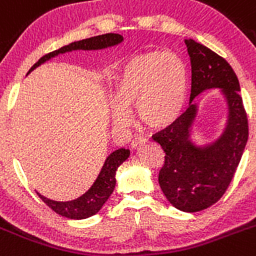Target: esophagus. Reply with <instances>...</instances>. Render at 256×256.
<instances>
[{
	"label": "esophagus",
	"instance_id": "1",
	"mask_svg": "<svg viewBox=\"0 0 256 256\" xmlns=\"http://www.w3.org/2000/svg\"><path fill=\"white\" fill-rule=\"evenodd\" d=\"M144 142H147V140L144 137H136L134 140H132V144H130V147H132L133 150L138 148V147L140 146V144H144Z\"/></svg>",
	"mask_w": 256,
	"mask_h": 256
}]
</instances>
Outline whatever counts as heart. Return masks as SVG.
Wrapping results in <instances>:
<instances>
[{
	"label": "heart",
	"mask_w": 256,
	"mask_h": 256,
	"mask_svg": "<svg viewBox=\"0 0 256 256\" xmlns=\"http://www.w3.org/2000/svg\"><path fill=\"white\" fill-rule=\"evenodd\" d=\"M189 74L182 58L174 52H148L130 58L116 80V102L112 104L116 124L126 126L130 110L151 128L174 123L186 102Z\"/></svg>",
	"instance_id": "heart-1"
}]
</instances>
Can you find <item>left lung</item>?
I'll list each match as a JSON object with an SVG mask.
<instances>
[{"label": "left lung", "instance_id": "1", "mask_svg": "<svg viewBox=\"0 0 256 256\" xmlns=\"http://www.w3.org/2000/svg\"><path fill=\"white\" fill-rule=\"evenodd\" d=\"M185 44L192 66L190 105L174 123L152 138L166 154L158 184L168 200L182 212H199L218 202L227 190L248 142L249 124L240 84L231 66L193 39H185ZM210 88H222L229 116L222 137L200 148L190 140L198 111L192 100Z\"/></svg>", "mask_w": 256, "mask_h": 256}]
</instances>
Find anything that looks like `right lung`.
Masks as SVG:
<instances>
[{"label":"right lung","mask_w":256,"mask_h":256,"mask_svg":"<svg viewBox=\"0 0 256 256\" xmlns=\"http://www.w3.org/2000/svg\"><path fill=\"white\" fill-rule=\"evenodd\" d=\"M123 42V36L119 34H114V32H109V34L98 35V36L88 38V39H82V40L74 42V43L64 46L62 48L57 49L54 52H50L48 54L43 56L40 60H38L34 66H32L30 71L36 68L38 66H40L46 60H50L52 57H56L60 53H66V52L77 50V49H82V50H95V49H104L108 46H116V44ZM29 71V72H30ZM130 157V150L119 148L110 154L108 158L105 160L104 166H102V171H100L99 176L95 180L92 186L86 192L84 196L80 198L74 199V200L70 202H56L52 199L46 198L42 194L36 193L39 198L46 203L48 207L54 210L58 214L67 217V218L72 220H84L91 217V216L96 214L102 210L105 202L109 199L112 193L114 192L116 188V172L118 170L119 166L124 162Z\"/></svg>","instance_id":"1"}]
</instances>
